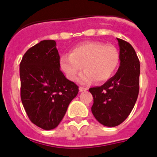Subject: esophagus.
<instances>
[{
	"instance_id": "34e87169",
	"label": "esophagus",
	"mask_w": 157,
	"mask_h": 157,
	"mask_svg": "<svg viewBox=\"0 0 157 157\" xmlns=\"http://www.w3.org/2000/svg\"><path fill=\"white\" fill-rule=\"evenodd\" d=\"M79 90H80V92H82V91H87V90H88V88H87V87H79Z\"/></svg>"
}]
</instances>
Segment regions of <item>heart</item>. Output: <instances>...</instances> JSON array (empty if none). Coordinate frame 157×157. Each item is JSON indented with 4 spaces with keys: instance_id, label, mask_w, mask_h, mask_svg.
<instances>
[{
    "instance_id": "heart-1",
    "label": "heart",
    "mask_w": 157,
    "mask_h": 157,
    "mask_svg": "<svg viewBox=\"0 0 157 157\" xmlns=\"http://www.w3.org/2000/svg\"><path fill=\"white\" fill-rule=\"evenodd\" d=\"M120 61L119 52L113 45L100 42H87L74 48L70 55L60 59V67L70 80H75L83 69L80 77L82 84L92 80L105 82L113 75Z\"/></svg>"
}]
</instances>
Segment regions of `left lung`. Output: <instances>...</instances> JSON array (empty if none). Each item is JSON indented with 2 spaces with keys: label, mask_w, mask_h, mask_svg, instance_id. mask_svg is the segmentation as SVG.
Returning a JSON list of instances; mask_svg holds the SVG:
<instances>
[{
  "label": "left lung",
  "mask_w": 157,
  "mask_h": 157,
  "mask_svg": "<svg viewBox=\"0 0 157 157\" xmlns=\"http://www.w3.org/2000/svg\"><path fill=\"white\" fill-rule=\"evenodd\" d=\"M119 69L100 87L89 89L94 103L91 112L100 124L116 127L124 122L133 109L139 91L140 63L135 49L119 38Z\"/></svg>",
  "instance_id": "left-lung-1"
}]
</instances>
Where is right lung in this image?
I'll list each match as a JSON object with an SVG mask.
<instances>
[{
	"label": "right lung",
	"instance_id": "obj_1",
	"mask_svg": "<svg viewBox=\"0 0 157 157\" xmlns=\"http://www.w3.org/2000/svg\"><path fill=\"white\" fill-rule=\"evenodd\" d=\"M60 57L53 40H44L24 54L19 65L21 99L31 122L44 130L56 128L78 86L60 70Z\"/></svg>",
	"mask_w": 157,
	"mask_h": 157
}]
</instances>
